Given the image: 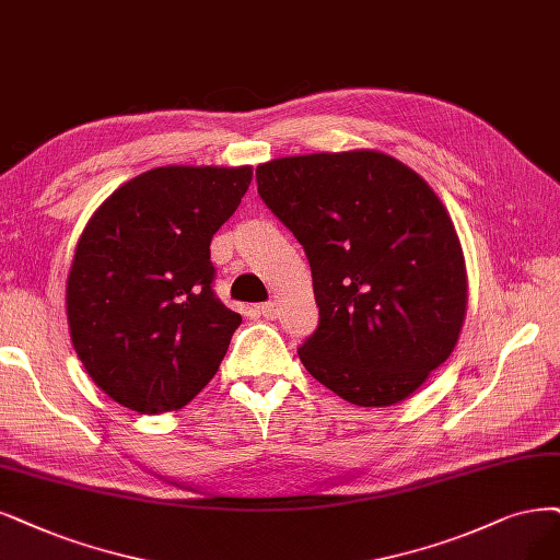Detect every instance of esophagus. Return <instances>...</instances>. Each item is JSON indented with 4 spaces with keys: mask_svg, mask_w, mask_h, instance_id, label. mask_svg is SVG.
I'll return each mask as SVG.
<instances>
[{
    "mask_svg": "<svg viewBox=\"0 0 560 560\" xmlns=\"http://www.w3.org/2000/svg\"><path fill=\"white\" fill-rule=\"evenodd\" d=\"M258 314L267 320H272V318L279 316V306H277V302H265V304L258 306Z\"/></svg>",
    "mask_w": 560,
    "mask_h": 560,
    "instance_id": "obj_1",
    "label": "esophagus"
}]
</instances>
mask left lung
Listing matches in <instances>:
<instances>
[{
    "instance_id": "8db88e82",
    "label": "left lung",
    "mask_w": 560,
    "mask_h": 560,
    "mask_svg": "<svg viewBox=\"0 0 560 560\" xmlns=\"http://www.w3.org/2000/svg\"><path fill=\"white\" fill-rule=\"evenodd\" d=\"M256 182L312 265L320 320L298 350L308 374L355 406L410 397L466 318L464 252L441 198L376 150L275 159Z\"/></svg>"
}]
</instances>
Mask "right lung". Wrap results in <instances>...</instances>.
Wrapping results in <instances>:
<instances>
[{
  "instance_id": "add662e5",
  "label": "right lung",
  "mask_w": 560,
  "mask_h": 560,
  "mask_svg": "<svg viewBox=\"0 0 560 560\" xmlns=\"http://www.w3.org/2000/svg\"><path fill=\"white\" fill-rule=\"evenodd\" d=\"M252 177V165L154 168L121 184L82 231L67 281L71 341L124 408L177 410L219 371L242 316L214 295L210 242Z\"/></svg>"
}]
</instances>
